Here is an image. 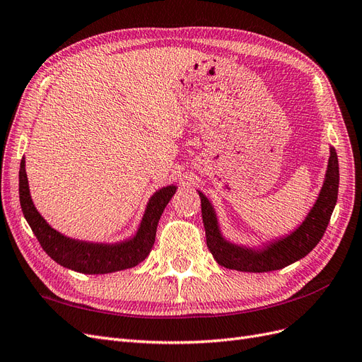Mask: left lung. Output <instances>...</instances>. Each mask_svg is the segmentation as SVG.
I'll return each mask as SVG.
<instances>
[{"label":"left lung","instance_id":"8db88e82","mask_svg":"<svg viewBox=\"0 0 362 362\" xmlns=\"http://www.w3.org/2000/svg\"><path fill=\"white\" fill-rule=\"evenodd\" d=\"M328 170L316 203L302 221V224L287 236L264 243L262 248H250L243 245L228 242L218 226V218L212 203L198 191L202 198V216L206 230L207 248L212 252L218 264L242 272H269L300 260L320 242L323 233L329 224L332 211L337 203L338 182V158L335 148L331 147Z\"/></svg>","mask_w":362,"mask_h":362}]
</instances>
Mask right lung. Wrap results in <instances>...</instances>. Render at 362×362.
Masks as SVG:
<instances>
[{
	"label": "right lung",
	"mask_w": 362,
	"mask_h": 362,
	"mask_svg": "<svg viewBox=\"0 0 362 362\" xmlns=\"http://www.w3.org/2000/svg\"><path fill=\"white\" fill-rule=\"evenodd\" d=\"M174 192H176V186L170 185L150 197L141 224L134 238L117 243L78 240L54 230L37 212L30 195L25 158L21 160L19 202L34 236L37 238L43 251L54 262L81 274H110L129 269V267L141 263L153 248L159 218Z\"/></svg>",
	"instance_id": "obj_1"
}]
</instances>
